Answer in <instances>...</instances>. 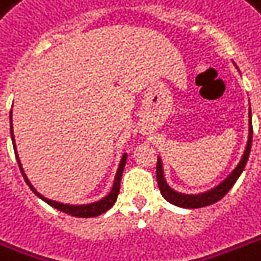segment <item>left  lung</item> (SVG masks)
<instances>
[{
  "mask_svg": "<svg viewBox=\"0 0 261 261\" xmlns=\"http://www.w3.org/2000/svg\"><path fill=\"white\" fill-rule=\"evenodd\" d=\"M252 134H253V130H252V114L251 108H249V135H248L247 147H245V151H244L243 157L240 160L239 165L234 168V171L231 172L221 184H218V186L214 187V188H211L210 191L202 192V194L188 195L172 190L171 187L168 186L165 177H164L163 163H161V159L159 157V160H157V181H159L161 195H163L164 198L167 199L169 203H172L174 206L184 207V208H199V207H206L213 204V203L218 202V200H221V199L230 191L231 187L234 186V182L237 181V178L240 177V174L243 173L244 168L247 165L248 157H249V153H251Z\"/></svg>",
  "mask_w": 261,
  "mask_h": 261,
  "instance_id": "1",
  "label": "left lung"
}]
</instances>
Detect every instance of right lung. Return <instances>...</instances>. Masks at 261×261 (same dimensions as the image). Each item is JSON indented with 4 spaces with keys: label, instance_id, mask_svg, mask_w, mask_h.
Listing matches in <instances>:
<instances>
[{
    "label": "right lung",
    "instance_id": "add662e5",
    "mask_svg": "<svg viewBox=\"0 0 261 261\" xmlns=\"http://www.w3.org/2000/svg\"><path fill=\"white\" fill-rule=\"evenodd\" d=\"M10 137H12V142H13V149H14V154H16V160H17L18 168H20V171L22 173V177L25 180V182L30 186L31 191L34 192L38 198H40L42 200L47 203V204H50L57 210L62 211L65 214L73 215V217H77V218H90V217H97V215L102 214V213H106L107 210H110L111 207L114 206V203L116 202V199H118L119 195V190H120V178H122V173L123 169H124V165H126V160H127V153H124L120 160V164H119L118 172H116V176H115L114 180V186H112V190L108 195H107L106 198L100 199L97 202L89 203V204H65V203H59L55 202V200H51V199L44 198L42 194H39L38 191L35 190V187L31 184V181L27 177V174L24 173V169H22V165L20 163V159H18L17 154V149H16V143H14V135H13V124H12V111H10Z\"/></svg>",
    "mask_w": 261,
    "mask_h": 261
}]
</instances>
